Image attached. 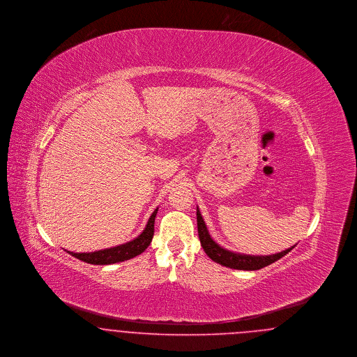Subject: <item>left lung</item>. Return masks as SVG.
Instances as JSON below:
<instances>
[{
  "label": "left lung",
  "mask_w": 357,
  "mask_h": 357,
  "mask_svg": "<svg viewBox=\"0 0 357 357\" xmlns=\"http://www.w3.org/2000/svg\"><path fill=\"white\" fill-rule=\"evenodd\" d=\"M197 225H198V236H199L201 245L210 259L221 266H225L228 268H234V270H244V271L260 270L263 267L273 264L276 260L282 259L284 255H287L295 247L294 245L286 251L279 252L275 255H268V256H252V255H244V253H236V252L228 251V250L220 247L210 237L206 224H205L198 208H197Z\"/></svg>",
  "instance_id": "1"
}]
</instances>
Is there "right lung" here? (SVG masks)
Masks as SVG:
<instances>
[{
	"instance_id": "obj_1",
	"label": "right lung",
	"mask_w": 357,
	"mask_h": 357,
	"mask_svg": "<svg viewBox=\"0 0 357 357\" xmlns=\"http://www.w3.org/2000/svg\"><path fill=\"white\" fill-rule=\"evenodd\" d=\"M158 213V208L151 214L149 220H148L147 225L144 228V231H142L135 240L128 241L126 244L113 247V248H106L101 251L96 252H84V253H77V252H68L71 256L82 260L84 263L89 264H114V263H120L124 260H129L140 253L147 250L148 245L152 241L153 237V225H155V217ZM66 251V250H64Z\"/></svg>"
}]
</instances>
